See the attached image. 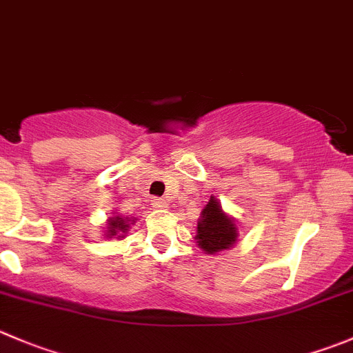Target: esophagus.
<instances>
[{"label": "esophagus", "mask_w": 353, "mask_h": 353, "mask_svg": "<svg viewBox=\"0 0 353 353\" xmlns=\"http://www.w3.org/2000/svg\"><path fill=\"white\" fill-rule=\"evenodd\" d=\"M152 207L157 208V210H165V208L169 207V203H167L165 200H162V198H153Z\"/></svg>", "instance_id": "34e87169"}]
</instances>
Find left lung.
<instances>
[{"label":"left lung","mask_w":353,"mask_h":353,"mask_svg":"<svg viewBox=\"0 0 353 353\" xmlns=\"http://www.w3.org/2000/svg\"><path fill=\"white\" fill-rule=\"evenodd\" d=\"M238 225L234 217H229L222 210L221 201L215 196H210L207 207L201 210L198 219L196 239L198 246L208 255H217L224 250H231L238 241Z\"/></svg>","instance_id":"obj_1"}]
</instances>
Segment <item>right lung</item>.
<instances>
[{
	"mask_svg": "<svg viewBox=\"0 0 353 353\" xmlns=\"http://www.w3.org/2000/svg\"><path fill=\"white\" fill-rule=\"evenodd\" d=\"M129 228H131V219L122 217L119 212H112V217L107 221V231H105V238H117L122 239L128 236Z\"/></svg>",
	"mask_w": 353,
	"mask_h": 353,
	"instance_id": "1",
	"label": "right lung"
}]
</instances>
